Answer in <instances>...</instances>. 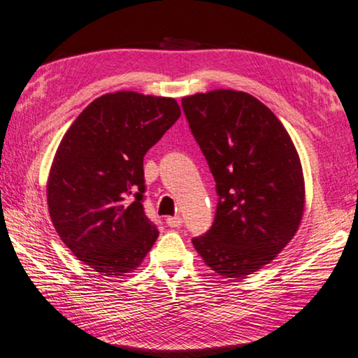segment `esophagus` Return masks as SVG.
Instances as JSON below:
<instances>
[{
    "label": "esophagus",
    "mask_w": 358,
    "mask_h": 358,
    "mask_svg": "<svg viewBox=\"0 0 358 358\" xmlns=\"http://www.w3.org/2000/svg\"><path fill=\"white\" fill-rule=\"evenodd\" d=\"M166 222H167L169 227H180L181 222H183V220H181V216L177 215V216H169Z\"/></svg>",
    "instance_id": "34e87169"
}]
</instances>
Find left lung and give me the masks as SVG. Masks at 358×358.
I'll return each instance as SVG.
<instances>
[{
    "label": "left lung",
    "mask_w": 358,
    "mask_h": 358,
    "mask_svg": "<svg viewBox=\"0 0 358 358\" xmlns=\"http://www.w3.org/2000/svg\"><path fill=\"white\" fill-rule=\"evenodd\" d=\"M220 196L215 222L192 238L224 278H245L280 254L299 230L305 180L299 153L276 115L254 96L213 90L181 99Z\"/></svg>",
    "instance_id": "1"
}]
</instances>
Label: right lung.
Returning a JSON list of instances; mask_svg holds the SVG:
<instances>
[{
	"mask_svg": "<svg viewBox=\"0 0 358 358\" xmlns=\"http://www.w3.org/2000/svg\"><path fill=\"white\" fill-rule=\"evenodd\" d=\"M173 98L117 92L78 115L53 157L48 213L72 254L104 276L142 264L157 238L143 211V156L180 118Z\"/></svg>",
	"mask_w": 358,
	"mask_h": 358,
	"instance_id": "add662e5",
	"label": "right lung"
}]
</instances>
